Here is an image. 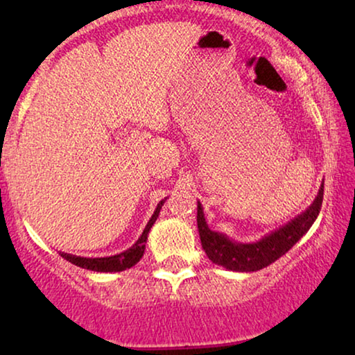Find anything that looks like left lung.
<instances>
[{
  "mask_svg": "<svg viewBox=\"0 0 355 355\" xmlns=\"http://www.w3.org/2000/svg\"><path fill=\"white\" fill-rule=\"evenodd\" d=\"M323 202V184L320 187L318 196L315 197L312 205L304 213L291 220L288 225L281 226L279 230L270 232L268 236L261 237L260 241L252 242V244H241V242H232L230 237L221 234V232L211 231L205 221L202 203L197 205V226L198 234H200L202 247L205 250L208 259L215 265L231 271H241V273H249V271H259L268 266L283 257L293 245L310 230L313 221L317 220L320 208Z\"/></svg>",
  "mask_w": 355,
  "mask_h": 355,
  "instance_id": "left-lung-1",
  "label": "left lung"
}]
</instances>
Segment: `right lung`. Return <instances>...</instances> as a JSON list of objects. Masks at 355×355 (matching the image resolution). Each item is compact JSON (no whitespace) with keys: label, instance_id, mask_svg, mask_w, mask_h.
<instances>
[{"label":"right lung","instance_id":"1","mask_svg":"<svg viewBox=\"0 0 355 355\" xmlns=\"http://www.w3.org/2000/svg\"><path fill=\"white\" fill-rule=\"evenodd\" d=\"M166 200V198H164ZM164 200L158 203L157 210L150 218V221L145 226V230L142 232V236L139 237V241L130 247V249L121 252L118 255L113 257H101V259H87V257H77V255H71V254H64V252H60V255L62 259L71 261L80 268L85 270H92V271H100V273H113V271H123L128 270L130 266H134L137 261L142 259L144 252H145V244H147V237L150 232V227L153 226V223L157 221V218L159 215V210H162Z\"/></svg>","mask_w":355,"mask_h":355}]
</instances>
